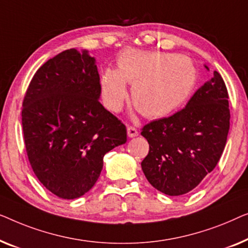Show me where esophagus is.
<instances>
[{
	"label": "esophagus",
	"mask_w": 248,
	"mask_h": 248,
	"mask_svg": "<svg viewBox=\"0 0 248 248\" xmlns=\"http://www.w3.org/2000/svg\"><path fill=\"white\" fill-rule=\"evenodd\" d=\"M127 134H128V137H130V138L137 137L138 130L135 127H132V125H129V127L127 128Z\"/></svg>",
	"instance_id": "esophagus-1"
}]
</instances>
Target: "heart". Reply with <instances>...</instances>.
<instances>
[{
  "instance_id": "obj_1",
  "label": "heart",
  "mask_w": 248,
  "mask_h": 248,
  "mask_svg": "<svg viewBox=\"0 0 248 248\" xmlns=\"http://www.w3.org/2000/svg\"><path fill=\"white\" fill-rule=\"evenodd\" d=\"M197 79L193 62L186 56L160 51L127 50L118 58V69L101 76L106 107L119 112L132 86V102L149 119L173 113L189 99Z\"/></svg>"
}]
</instances>
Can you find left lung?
Listing matches in <instances>:
<instances>
[{
    "mask_svg": "<svg viewBox=\"0 0 248 248\" xmlns=\"http://www.w3.org/2000/svg\"><path fill=\"white\" fill-rule=\"evenodd\" d=\"M229 119L227 88L215 71L184 109L142 128L149 152L141 169L148 182L167 195H182L197 187L221 157Z\"/></svg>",
    "mask_w": 248,
    "mask_h": 248,
    "instance_id": "1",
    "label": "left lung"
}]
</instances>
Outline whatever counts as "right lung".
Segmentation results:
<instances>
[{"label": "right lung", "instance_id": "obj_1", "mask_svg": "<svg viewBox=\"0 0 248 248\" xmlns=\"http://www.w3.org/2000/svg\"><path fill=\"white\" fill-rule=\"evenodd\" d=\"M95 58L67 49L31 79L22 103L24 145L41 184L62 199L92 189L108 152L127 141L125 125L100 103Z\"/></svg>", "mask_w": 248, "mask_h": 248}]
</instances>
